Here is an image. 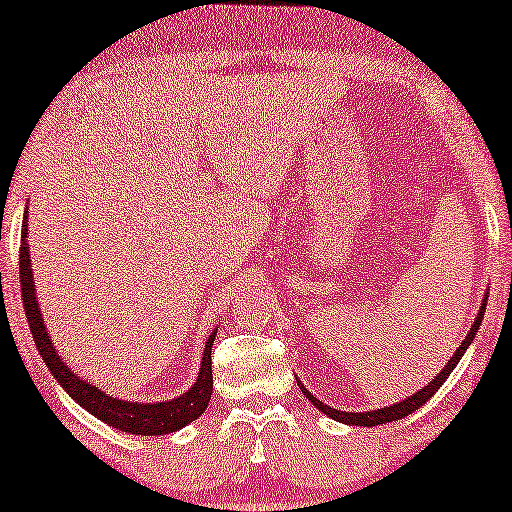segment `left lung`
Masks as SVG:
<instances>
[{"mask_svg": "<svg viewBox=\"0 0 512 512\" xmlns=\"http://www.w3.org/2000/svg\"><path fill=\"white\" fill-rule=\"evenodd\" d=\"M485 306H487V294H485V299H482L480 311H478V315H475V320H473V325H471V329H469V334H466L462 345H459V348H457L455 352H452V357L448 359V364L443 366V371L438 373V376L431 378L429 383L424 385L420 392L410 394V397H406L403 401L392 403V406H385V408H378V410H357V413H355V410H338V408H334V406H327L325 401L315 399L313 394L308 392L306 387L299 383V380H297V383H299V387H301V392H304V397H306L308 401H311L313 406L320 410V413H325L327 417H331V420H336V422L350 424V427H378V424H387V422L401 420V417L415 413L417 408L424 406V403H427L431 397H434V394L438 392V387H441V385L445 383V378H448L450 373L455 371V366L459 364V359L464 357V352L469 350V345L473 343L475 331H478L482 318H485Z\"/></svg>", "mask_w": 512, "mask_h": 512, "instance_id": "8db88e82", "label": "left lung"}]
</instances>
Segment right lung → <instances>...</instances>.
<instances>
[{"instance_id": "1", "label": "right lung", "mask_w": 512, "mask_h": 512, "mask_svg": "<svg viewBox=\"0 0 512 512\" xmlns=\"http://www.w3.org/2000/svg\"><path fill=\"white\" fill-rule=\"evenodd\" d=\"M27 213L23 218V232H20V290H23V304L25 315L30 322V331L34 343H37L39 355L46 362L48 371L53 373V378L60 383L64 392L74 399L78 406H83L88 413H92L97 420H102L113 429L127 431V434H139V436H164L174 434V431L183 429L185 424L197 420L204 413L208 401L213 394V369H211V348L215 341L218 329L211 331V336L206 338L204 345V357H201V366L197 373V380L190 390L183 392L181 397L153 401V403H141V401H125L115 399L113 394H106L99 387L90 385L88 380L78 376L69 369V364L60 357V352L53 345L46 322H43L37 290H34V271H32V259H30V243H27Z\"/></svg>"}]
</instances>
